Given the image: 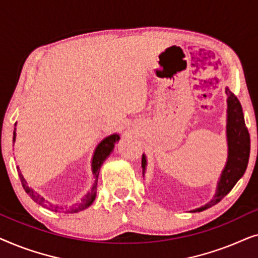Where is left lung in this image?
I'll return each instance as SVG.
<instances>
[{
  "mask_svg": "<svg viewBox=\"0 0 258 258\" xmlns=\"http://www.w3.org/2000/svg\"><path fill=\"white\" fill-rule=\"evenodd\" d=\"M228 100L227 109V141H228V158L225 167L222 171L220 181L217 183L216 194L214 199L208 202L206 206L197 208L192 213H200L215 206L230 192L239 178L244 175L245 169L248 167L250 156V135L248 128L245 126L244 115H243L242 105L238 98L225 88ZM147 158L142 155V168L143 174L146 172Z\"/></svg>",
  "mask_w": 258,
  "mask_h": 258,
  "instance_id": "1",
  "label": "left lung"
}]
</instances>
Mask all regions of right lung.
Segmentation results:
<instances>
[{"mask_svg": "<svg viewBox=\"0 0 258 258\" xmlns=\"http://www.w3.org/2000/svg\"><path fill=\"white\" fill-rule=\"evenodd\" d=\"M15 139H16V130H14L13 142H15ZM118 140H119L118 134H112V135L105 137L104 140H102L101 142L98 143L96 149H95L93 161H91V169H93L95 182H94L93 188H91L90 191L88 192L86 196H83L79 203L73 204V206H70V207H59V206H56V204H52L50 202H48V201L44 200L43 197L40 195V194L34 191L33 189L28 186L26 179L23 178L22 174H21L20 168L17 167V171H19L20 179H21V183H22L23 189L26 190V192L31 197V199L35 201V202H37L38 204H41L42 207L47 208V209H49V210L55 211V213L74 214V213H79V211H81V210H84L86 208L91 206V203H93L95 201V197H96V189H97V178H98V174H100L101 165L103 164V162L107 160L111 151L114 150L115 143L117 142Z\"/></svg>", "mask_w": 258, "mask_h": 258, "instance_id": "obj_1", "label": "right lung"}]
</instances>
